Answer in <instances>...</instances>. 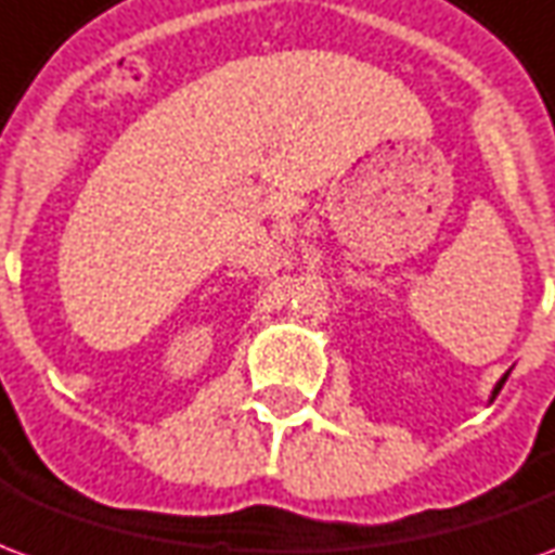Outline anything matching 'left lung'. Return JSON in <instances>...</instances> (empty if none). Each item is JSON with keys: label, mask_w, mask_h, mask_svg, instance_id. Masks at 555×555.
Wrapping results in <instances>:
<instances>
[{"label": "left lung", "mask_w": 555, "mask_h": 555, "mask_svg": "<svg viewBox=\"0 0 555 555\" xmlns=\"http://www.w3.org/2000/svg\"><path fill=\"white\" fill-rule=\"evenodd\" d=\"M505 380H508V372H505V374H502V377H500V380H496V386H493V392H490V401H493V398H496V396H500V389H502V384H505Z\"/></svg>", "instance_id": "obj_1"}]
</instances>
